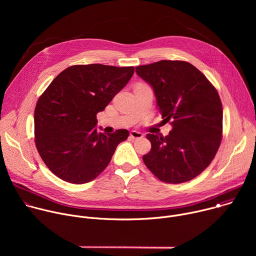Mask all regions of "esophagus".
Instances as JSON below:
<instances>
[{
  "instance_id": "1",
  "label": "esophagus",
  "mask_w": 256,
  "mask_h": 256,
  "mask_svg": "<svg viewBox=\"0 0 256 256\" xmlns=\"http://www.w3.org/2000/svg\"><path fill=\"white\" fill-rule=\"evenodd\" d=\"M130 136L132 138H142L144 136V134L140 132H136V130H132L130 134Z\"/></svg>"
}]
</instances>
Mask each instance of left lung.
Here are the masks:
<instances>
[{"label":"left lung","mask_w":256,"mask_h":256,"mask_svg":"<svg viewBox=\"0 0 256 256\" xmlns=\"http://www.w3.org/2000/svg\"><path fill=\"white\" fill-rule=\"evenodd\" d=\"M154 91L164 120L173 126L168 136L148 134L151 151L144 163L161 181L181 184L200 174L220 147L222 102L200 70L184 60H160L136 68Z\"/></svg>","instance_id":"8db88e82"}]
</instances>
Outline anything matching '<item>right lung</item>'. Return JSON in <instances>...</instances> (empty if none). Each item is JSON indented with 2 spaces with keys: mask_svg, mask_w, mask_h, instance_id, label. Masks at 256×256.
I'll list each match as a JSON object with an SVG mask.
<instances>
[{
  "mask_svg": "<svg viewBox=\"0 0 256 256\" xmlns=\"http://www.w3.org/2000/svg\"><path fill=\"white\" fill-rule=\"evenodd\" d=\"M134 72V66H72L40 97L34 110L35 144L54 175L83 184L107 167L130 132H98L96 114L128 84Z\"/></svg>",
  "mask_w": 256,
  "mask_h": 256,
  "instance_id": "right-lung-1",
  "label": "right lung"
}]
</instances>
